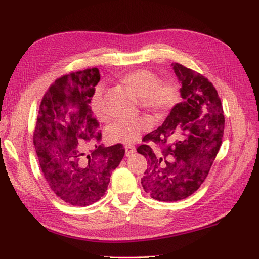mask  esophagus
<instances>
[{
	"mask_svg": "<svg viewBox=\"0 0 259 259\" xmlns=\"http://www.w3.org/2000/svg\"><path fill=\"white\" fill-rule=\"evenodd\" d=\"M125 152H126V155H127V156L130 154H133V153L135 152V146L131 145V144L125 145Z\"/></svg>",
	"mask_w": 259,
	"mask_h": 259,
	"instance_id": "1",
	"label": "esophagus"
}]
</instances>
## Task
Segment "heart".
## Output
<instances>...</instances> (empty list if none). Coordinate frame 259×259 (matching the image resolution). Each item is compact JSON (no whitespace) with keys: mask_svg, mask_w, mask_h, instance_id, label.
<instances>
[{"mask_svg":"<svg viewBox=\"0 0 259 259\" xmlns=\"http://www.w3.org/2000/svg\"><path fill=\"white\" fill-rule=\"evenodd\" d=\"M122 81L141 99V106L155 115H164L176 106L180 100V87L178 82L168 79L161 81L160 77L150 69H137L126 73ZM104 86L100 83L95 88L92 98V109L100 120L107 119L103 109ZM149 117L140 116L135 118L116 119L106 130L110 143H134L144 132L152 128Z\"/></svg>","mask_w":259,"mask_h":259,"instance_id":"1","label":"heart"}]
</instances>
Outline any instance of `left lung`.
<instances>
[{"label":"left lung","mask_w":259,"mask_h":259,"mask_svg":"<svg viewBox=\"0 0 259 259\" xmlns=\"http://www.w3.org/2000/svg\"><path fill=\"white\" fill-rule=\"evenodd\" d=\"M183 100L177 104L159 128L144 136L149 144L137 152L149 160L142 187L159 201H179L191 196L207 178L223 143V104L212 83L201 73L172 63Z\"/></svg>","instance_id":"obj_1"}]
</instances>
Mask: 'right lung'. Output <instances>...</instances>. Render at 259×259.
I'll list each match as a JSON object with an SVG mask.
<instances>
[{"label": "right lung", "mask_w": 259, "mask_h": 259, "mask_svg": "<svg viewBox=\"0 0 259 259\" xmlns=\"http://www.w3.org/2000/svg\"><path fill=\"white\" fill-rule=\"evenodd\" d=\"M99 80L97 68L58 78L41 100L33 133L50 189L65 202L79 207L104 196L112 171L125 154L122 144H99V123L89 106Z\"/></svg>", "instance_id": "obj_1"}]
</instances>
